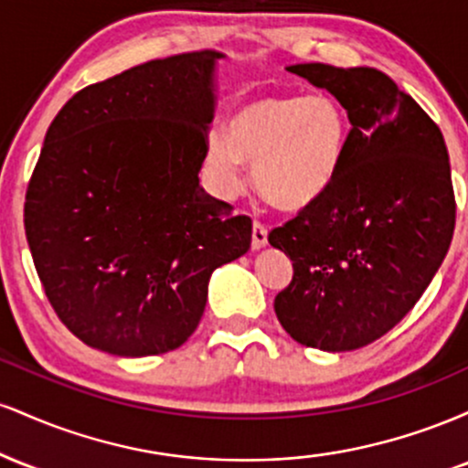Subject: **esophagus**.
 Masks as SVG:
<instances>
[{
    "label": "esophagus",
    "instance_id": "obj_1",
    "mask_svg": "<svg viewBox=\"0 0 468 468\" xmlns=\"http://www.w3.org/2000/svg\"><path fill=\"white\" fill-rule=\"evenodd\" d=\"M252 249L255 250H260V249H264V246L268 244V229H266V224H261V222H255L252 224Z\"/></svg>",
    "mask_w": 468,
    "mask_h": 468
}]
</instances>
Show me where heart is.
<instances>
[{
  "label": "heart",
  "mask_w": 468,
  "mask_h": 468,
  "mask_svg": "<svg viewBox=\"0 0 468 468\" xmlns=\"http://www.w3.org/2000/svg\"><path fill=\"white\" fill-rule=\"evenodd\" d=\"M347 136L350 121L335 96L266 94L235 112L230 132H211L207 160L227 196L241 191L249 163L264 200L302 211L332 189Z\"/></svg>",
  "instance_id": "obj_1"
}]
</instances>
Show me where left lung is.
I'll return each instance as SVG.
<instances>
[{
  "instance_id": "obj_1",
  "label": "left lung",
  "mask_w": 468,
  "mask_h": 468,
  "mask_svg": "<svg viewBox=\"0 0 468 468\" xmlns=\"http://www.w3.org/2000/svg\"><path fill=\"white\" fill-rule=\"evenodd\" d=\"M350 118L338 178L268 241L292 261L275 314L297 343L325 352L369 346L427 290L447 257L455 196L436 122L374 68L297 63Z\"/></svg>"
}]
</instances>
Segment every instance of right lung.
Listing matches in <instances>:
<instances>
[{
    "label": "right lung",
    "mask_w": 468,
    "mask_h": 468,
    "mask_svg": "<svg viewBox=\"0 0 468 468\" xmlns=\"http://www.w3.org/2000/svg\"><path fill=\"white\" fill-rule=\"evenodd\" d=\"M216 50L143 63L77 92L50 122L26 191L37 275L58 319L116 356L180 347L208 279L252 222L200 186Z\"/></svg>",
    "instance_id": "right-lung-1"
}]
</instances>
